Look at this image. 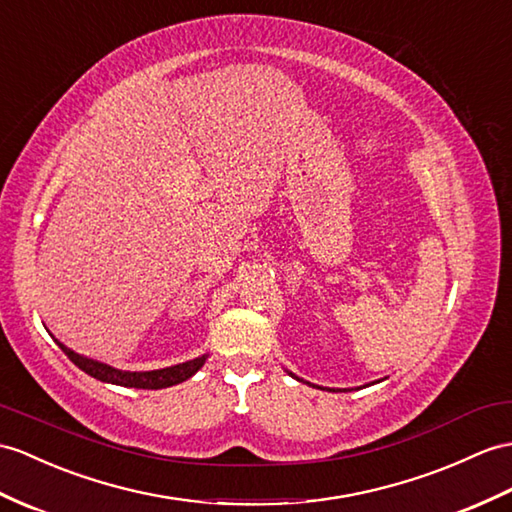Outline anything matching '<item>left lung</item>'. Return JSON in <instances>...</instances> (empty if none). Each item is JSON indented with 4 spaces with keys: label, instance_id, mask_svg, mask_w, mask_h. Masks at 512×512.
<instances>
[{
    "label": "left lung",
    "instance_id": "left-lung-1",
    "mask_svg": "<svg viewBox=\"0 0 512 512\" xmlns=\"http://www.w3.org/2000/svg\"><path fill=\"white\" fill-rule=\"evenodd\" d=\"M289 376H291V378H295V380H299V382H304L302 378H297V376H293V373H291V371H289ZM306 384H310V382H306ZM371 384H376V382H371ZM310 386H315V389H323V386H317V384H310ZM328 391H332V393H334V389H328Z\"/></svg>",
    "mask_w": 512,
    "mask_h": 512
}]
</instances>
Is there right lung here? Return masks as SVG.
Wrapping results in <instances>:
<instances>
[{"instance_id":"obj_1","label":"right lung","mask_w":512,"mask_h":512,"mask_svg":"<svg viewBox=\"0 0 512 512\" xmlns=\"http://www.w3.org/2000/svg\"><path fill=\"white\" fill-rule=\"evenodd\" d=\"M54 336V334H52ZM56 345L62 352L69 356V360L76 367H80L84 373H89L91 378L99 382H108V384H117V386H128V389H167V386L180 384L184 380H189L191 376L204 367L208 354L197 356L193 360H186V363L180 365H171L165 369H152V371H123L117 367H110L106 363H99V360L86 358L78 352H73L71 347L65 343H60L54 339Z\"/></svg>"}]
</instances>
